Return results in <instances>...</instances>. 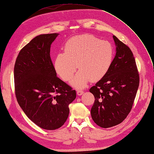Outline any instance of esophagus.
<instances>
[{"instance_id":"34e87169","label":"esophagus","mask_w":154,"mask_h":154,"mask_svg":"<svg viewBox=\"0 0 154 154\" xmlns=\"http://www.w3.org/2000/svg\"><path fill=\"white\" fill-rule=\"evenodd\" d=\"M83 93H84V91H82V90H78V91H77V95H78V96L82 95V94H83Z\"/></svg>"}]
</instances>
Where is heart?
Listing matches in <instances>:
<instances>
[{"label": "heart", "instance_id": "b5f03b06", "mask_svg": "<svg viewBox=\"0 0 154 154\" xmlns=\"http://www.w3.org/2000/svg\"><path fill=\"white\" fill-rule=\"evenodd\" d=\"M64 51L55 57V71L63 80L69 81L78 67L80 70L70 82L77 88H84L90 80L102 79L114 59L112 45L89 34L72 37L66 42Z\"/></svg>", "mask_w": 154, "mask_h": 154}]
</instances>
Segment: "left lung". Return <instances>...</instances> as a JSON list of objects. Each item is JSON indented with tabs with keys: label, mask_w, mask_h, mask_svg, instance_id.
Masks as SVG:
<instances>
[{
	"label": "left lung",
	"mask_w": 154,
	"mask_h": 154,
	"mask_svg": "<svg viewBox=\"0 0 154 154\" xmlns=\"http://www.w3.org/2000/svg\"><path fill=\"white\" fill-rule=\"evenodd\" d=\"M116 55L107 74L89 89L95 97L93 120L103 128L122 123L132 108L139 85V74L132 51L113 35Z\"/></svg>",
	"instance_id": "8db88e82"
}]
</instances>
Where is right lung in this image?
Segmentation results:
<instances>
[{"instance_id": "right-lung-1", "label": "right lung", "mask_w": 154, "mask_h": 154, "mask_svg": "<svg viewBox=\"0 0 154 154\" xmlns=\"http://www.w3.org/2000/svg\"><path fill=\"white\" fill-rule=\"evenodd\" d=\"M58 33L36 36L21 49L14 66L15 93L27 117L42 129L61 127L69 114L76 93L57 76L50 57Z\"/></svg>"}]
</instances>
